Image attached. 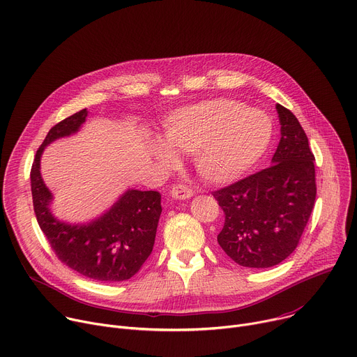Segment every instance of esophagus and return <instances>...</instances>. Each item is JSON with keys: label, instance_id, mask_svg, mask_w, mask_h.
<instances>
[{"label": "esophagus", "instance_id": "1", "mask_svg": "<svg viewBox=\"0 0 357 357\" xmlns=\"http://www.w3.org/2000/svg\"><path fill=\"white\" fill-rule=\"evenodd\" d=\"M192 190L183 185V184H177V185H173L172 190H170V195L173 197V199L176 200H188L192 197Z\"/></svg>", "mask_w": 357, "mask_h": 357}]
</instances>
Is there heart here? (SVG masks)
<instances>
[{
    "label": "heart",
    "instance_id": "b5f03b06",
    "mask_svg": "<svg viewBox=\"0 0 357 357\" xmlns=\"http://www.w3.org/2000/svg\"><path fill=\"white\" fill-rule=\"evenodd\" d=\"M272 133L264 110L220 98L173 112L165 121V140H150L149 153L166 166L178 163L177 151L194 154L195 169L206 181L228 184L258 163Z\"/></svg>",
    "mask_w": 357,
    "mask_h": 357
}]
</instances>
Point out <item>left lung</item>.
Wrapping results in <instances>:
<instances>
[{"label":"left lung","instance_id":"1","mask_svg":"<svg viewBox=\"0 0 357 357\" xmlns=\"http://www.w3.org/2000/svg\"><path fill=\"white\" fill-rule=\"evenodd\" d=\"M281 140L272 166L214 192L225 214L217 241L238 265L269 268L296 248L314 199V157L295 114L276 105Z\"/></svg>","mask_w":357,"mask_h":357}]
</instances>
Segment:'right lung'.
Returning a JSON list of instances; mask_svg holds the SVG:
<instances>
[{
  "label": "right lung",
  "instance_id": "obj_1",
  "mask_svg": "<svg viewBox=\"0 0 357 357\" xmlns=\"http://www.w3.org/2000/svg\"><path fill=\"white\" fill-rule=\"evenodd\" d=\"M82 109L55 125L38 149L31 170L36 221L56 257L86 278L103 282L126 281L151 254L162 195L158 191L128 188L110 208L86 222H68L54 215V195L41 176V157L51 143L76 135L86 122Z\"/></svg>",
  "mask_w": 357,
  "mask_h": 357
}]
</instances>
